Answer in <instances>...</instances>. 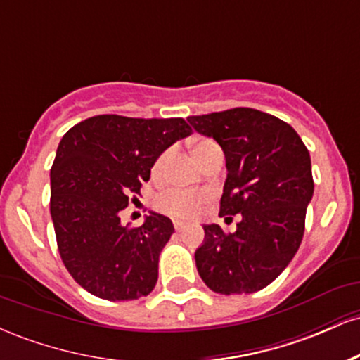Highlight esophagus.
<instances>
[{
	"instance_id": "1",
	"label": "esophagus",
	"mask_w": 360,
	"mask_h": 360,
	"mask_svg": "<svg viewBox=\"0 0 360 360\" xmlns=\"http://www.w3.org/2000/svg\"><path fill=\"white\" fill-rule=\"evenodd\" d=\"M174 229H176V232H183V230L186 229V223L174 221Z\"/></svg>"
}]
</instances>
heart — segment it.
Returning a JSON list of instances; mask_svg holds the SVG:
<instances>
[{
	"label": "heart",
	"mask_w": 360,
	"mask_h": 360,
	"mask_svg": "<svg viewBox=\"0 0 360 360\" xmlns=\"http://www.w3.org/2000/svg\"><path fill=\"white\" fill-rule=\"evenodd\" d=\"M218 143L214 142L213 139L208 137H200L193 142L191 150L194 159L201 164L205 162L206 157L212 154L213 150H217ZM169 152H162L152 164V177L154 179H159L164 172V166H166ZM208 200V194L205 191H189V189H179V188H172L164 191L162 194H159L157 198L155 205L157 208L160 210L162 213L169 214V217L174 218H193L200 213L201 206H203L205 201Z\"/></svg>",
	"instance_id": "b5f03b06"
}]
</instances>
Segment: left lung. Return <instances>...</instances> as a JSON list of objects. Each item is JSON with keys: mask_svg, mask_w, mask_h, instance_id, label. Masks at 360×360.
<instances>
[{"mask_svg": "<svg viewBox=\"0 0 360 360\" xmlns=\"http://www.w3.org/2000/svg\"><path fill=\"white\" fill-rule=\"evenodd\" d=\"M188 120L225 152L220 217L242 214L235 233L203 226L205 243L194 254L198 272L220 295L260 291L286 269L303 240L313 196L308 148L289 123L254 108Z\"/></svg>", "mask_w": 360, "mask_h": 360, "instance_id": "8db88e82", "label": "left lung"}]
</instances>
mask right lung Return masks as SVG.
I'll list each match as a JSON object with an SVG mask.
<instances>
[{
  "mask_svg": "<svg viewBox=\"0 0 360 360\" xmlns=\"http://www.w3.org/2000/svg\"><path fill=\"white\" fill-rule=\"evenodd\" d=\"M191 131L184 118L96 115L62 137L51 169L53 230L65 269L91 295L131 301L155 288L172 221L152 213L123 226L120 213L139 201L157 157Z\"/></svg>",
  "mask_w": 360,
  "mask_h": 360,
  "instance_id": "add662e5",
  "label": "right lung"
}]
</instances>
